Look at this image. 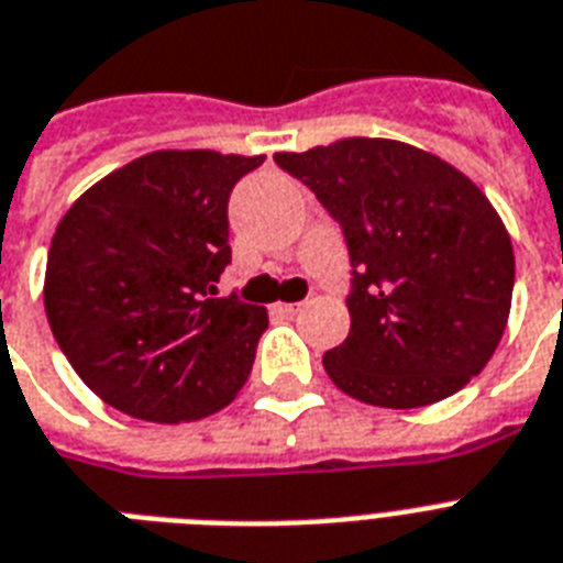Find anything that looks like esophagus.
I'll return each instance as SVG.
<instances>
[{
  "label": "esophagus",
  "mask_w": 563,
  "mask_h": 563,
  "mask_svg": "<svg viewBox=\"0 0 563 563\" xmlns=\"http://www.w3.org/2000/svg\"><path fill=\"white\" fill-rule=\"evenodd\" d=\"M274 309H277L280 314H297L300 312V303H277Z\"/></svg>",
  "instance_id": "34e87169"
}]
</instances>
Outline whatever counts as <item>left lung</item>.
<instances>
[{
    "label": "left lung",
    "mask_w": 563,
    "mask_h": 563,
    "mask_svg": "<svg viewBox=\"0 0 563 563\" xmlns=\"http://www.w3.org/2000/svg\"><path fill=\"white\" fill-rule=\"evenodd\" d=\"M344 231L350 335L323 353L346 396L410 410L463 390L495 355L511 309L504 219L440 155L390 139L274 153Z\"/></svg>",
    "instance_id": "obj_1"
}]
</instances>
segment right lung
Masks as SVG:
<instances>
[{
	"mask_svg": "<svg viewBox=\"0 0 563 563\" xmlns=\"http://www.w3.org/2000/svg\"><path fill=\"white\" fill-rule=\"evenodd\" d=\"M266 155L158 150L91 185L59 219L45 314L91 393L144 422H194L249 382L263 306L217 297L228 196Z\"/></svg>",
	"mask_w": 563,
	"mask_h": 563,
	"instance_id": "obj_1",
	"label": "right lung"
}]
</instances>
